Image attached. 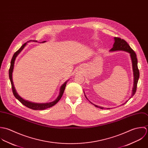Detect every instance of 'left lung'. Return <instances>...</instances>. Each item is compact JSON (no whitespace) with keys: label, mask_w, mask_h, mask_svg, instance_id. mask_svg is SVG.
Listing matches in <instances>:
<instances>
[{"label":"left lung","mask_w":148,"mask_h":148,"mask_svg":"<svg viewBox=\"0 0 148 148\" xmlns=\"http://www.w3.org/2000/svg\"><path fill=\"white\" fill-rule=\"evenodd\" d=\"M114 40H115V42L113 45V47L110 50V51L123 50V51L128 52L130 54V57H131L132 61L133 70V74H134V86H133V89L132 95L130 97V98H132L135 94V93L136 92L137 83H138V79L140 77V72H139V70L138 69V65H137L138 61H137V56H136L135 52L133 51V50L130 47V46L128 45V43L124 39H122L118 37H115ZM127 101L126 102H127ZM125 103H123L122 105H124ZM94 106L97 108H99L101 109H103V108L101 107V106H98L95 105H94ZM108 109H109V108H108Z\"/></svg>","instance_id":"obj_1"}]
</instances>
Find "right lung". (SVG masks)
<instances>
[{
  "instance_id": "add662e5",
  "label": "right lung",
  "mask_w": 148,
  "mask_h": 148,
  "mask_svg": "<svg viewBox=\"0 0 148 148\" xmlns=\"http://www.w3.org/2000/svg\"><path fill=\"white\" fill-rule=\"evenodd\" d=\"M36 41V40H35ZM45 42V41H44ZM26 45V43H25L21 47V48L17 51H16L14 54L13 55V57L11 59V65H10V69H9V78H10V81H11V86H12V92L14 94V95L15 96V97L18 99L23 105H25V106L31 109H33V110H44V109H46L47 108H50V107H52L54 105H55L59 100L61 98L63 94V92H64V90L66 88V84H67V82H65V83H64L62 86H61L60 87V92H59V95L58 97H57V98L53 102H50V103H32V102H30L29 101H26L25 99H23V98H22L18 94V93L16 92L15 89V87L14 86V84H13V81H12V72H13V69H14V62H15V60L16 57H17V56L19 54V53L23 50V49L25 47V46Z\"/></svg>"
}]
</instances>
